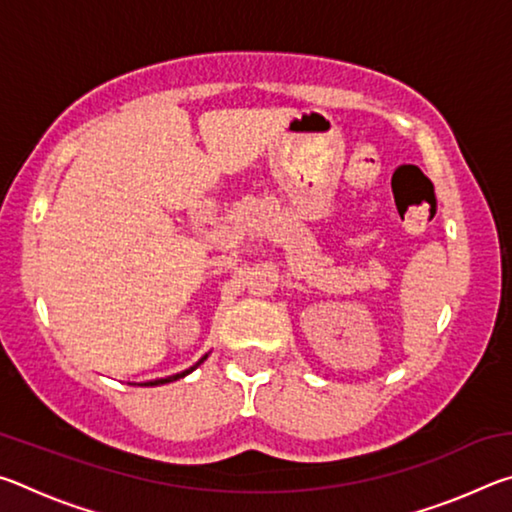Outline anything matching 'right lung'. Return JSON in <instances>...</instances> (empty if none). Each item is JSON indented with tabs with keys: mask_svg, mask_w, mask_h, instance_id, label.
<instances>
[{
	"mask_svg": "<svg viewBox=\"0 0 512 512\" xmlns=\"http://www.w3.org/2000/svg\"><path fill=\"white\" fill-rule=\"evenodd\" d=\"M207 359V354H205V357H201V359H198L196 363H194V366L192 368H187V370H183V372H178V375H171V377H167V379H155V381H146V384L144 386H160V384H169V381H176V379H183V377H187L189 375V372H194L198 366H201V363Z\"/></svg>",
	"mask_w": 512,
	"mask_h": 512,
	"instance_id": "add662e5",
	"label": "right lung"
}]
</instances>
